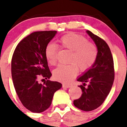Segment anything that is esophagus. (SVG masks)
Segmentation results:
<instances>
[{"mask_svg": "<svg viewBox=\"0 0 127 127\" xmlns=\"http://www.w3.org/2000/svg\"><path fill=\"white\" fill-rule=\"evenodd\" d=\"M70 87H71L70 84H63V87H64V88H69Z\"/></svg>", "mask_w": 127, "mask_h": 127, "instance_id": "34e87169", "label": "esophagus"}]
</instances>
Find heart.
I'll use <instances>...</instances> for the list:
<instances>
[{
	"label": "heart",
	"mask_w": 127,
	"mask_h": 127,
	"mask_svg": "<svg viewBox=\"0 0 127 127\" xmlns=\"http://www.w3.org/2000/svg\"><path fill=\"white\" fill-rule=\"evenodd\" d=\"M61 48L70 51L67 65H59L53 72L54 77L63 83H70L78 72L86 71L93 66L96 60L97 50L93 43L88 42L86 37L76 34H68L59 40ZM46 58L51 65L57 62V46L53 43L46 45L44 50Z\"/></svg>",
	"instance_id": "heart-1"
}]
</instances>
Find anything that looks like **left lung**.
Masks as SVG:
<instances>
[{"instance_id": "left-lung-1", "label": "left lung", "mask_w": 127, "mask_h": 127, "mask_svg": "<svg viewBox=\"0 0 127 127\" xmlns=\"http://www.w3.org/2000/svg\"><path fill=\"white\" fill-rule=\"evenodd\" d=\"M86 32L96 46L97 56L93 66L77 79L83 83L78 86L83 93L73 101V104L81 110L89 111L101 105L109 94L115 78V69L112 54L107 43L90 31ZM86 83L89 84L87 86Z\"/></svg>"}]
</instances>
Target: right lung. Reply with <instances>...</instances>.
<instances>
[{
	"mask_svg": "<svg viewBox=\"0 0 127 127\" xmlns=\"http://www.w3.org/2000/svg\"><path fill=\"white\" fill-rule=\"evenodd\" d=\"M57 32L45 31L31 33L19 42L12 55L14 86L23 106L31 112L41 113L48 109L54 93L62 86L60 83L48 79L52 73L44 54L46 46ZM40 77L47 79L43 85L38 83Z\"/></svg>",
	"mask_w": 127,
	"mask_h": 127,
	"instance_id": "add662e5",
	"label": "right lung"
}]
</instances>
